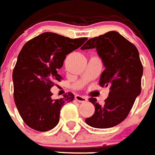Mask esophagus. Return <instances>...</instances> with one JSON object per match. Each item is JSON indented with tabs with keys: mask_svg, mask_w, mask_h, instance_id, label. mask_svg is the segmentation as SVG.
Listing matches in <instances>:
<instances>
[{
	"mask_svg": "<svg viewBox=\"0 0 155 155\" xmlns=\"http://www.w3.org/2000/svg\"><path fill=\"white\" fill-rule=\"evenodd\" d=\"M74 98L78 101V102H81V103H85L88 100V98L85 97V96H83V95L81 94H76L74 96Z\"/></svg>",
	"mask_w": 155,
	"mask_h": 155,
	"instance_id": "34e87169",
	"label": "esophagus"
}]
</instances>
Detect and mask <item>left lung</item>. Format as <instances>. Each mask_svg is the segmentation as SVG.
Listing matches in <instances>:
<instances>
[{
    "mask_svg": "<svg viewBox=\"0 0 155 155\" xmlns=\"http://www.w3.org/2000/svg\"><path fill=\"white\" fill-rule=\"evenodd\" d=\"M95 48L105 70L100 76L101 86L109 87L104 105L97 99L89 101L95 107L94 115L85 122L94 128L115 127L126 119L141 91L143 66L136 46L116 31L90 38L81 50Z\"/></svg>",
    "mask_w": 155,
    "mask_h": 155,
    "instance_id": "left-lung-1",
    "label": "left lung"
}]
</instances>
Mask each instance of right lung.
I'll list each match as a JSON object with an SVG mask.
<instances>
[{
	"label": "right lung",
	"mask_w": 155,
	"mask_h": 155,
	"mask_svg": "<svg viewBox=\"0 0 155 155\" xmlns=\"http://www.w3.org/2000/svg\"><path fill=\"white\" fill-rule=\"evenodd\" d=\"M86 40L48 32L29 40L22 48L12 74L14 98L21 117L32 129L47 131L54 128L63 105L74 100L71 93L52 99L50 89L61 80L58 71L66 55Z\"/></svg>",
	"instance_id": "right-lung-1"
}]
</instances>
